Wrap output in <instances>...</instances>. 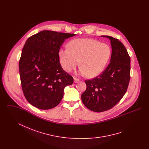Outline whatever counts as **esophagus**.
Returning a JSON list of instances; mask_svg holds the SVG:
<instances>
[{
	"label": "esophagus",
	"mask_w": 149,
	"mask_h": 149,
	"mask_svg": "<svg viewBox=\"0 0 149 149\" xmlns=\"http://www.w3.org/2000/svg\"><path fill=\"white\" fill-rule=\"evenodd\" d=\"M74 81L75 83H77L79 81V79H78L77 78H74Z\"/></svg>",
	"instance_id": "1"
}]
</instances>
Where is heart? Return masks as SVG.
<instances>
[{
	"instance_id": "heart-1",
	"label": "heart",
	"mask_w": 149,
	"mask_h": 149,
	"mask_svg": "<svg viewBox=\"0 0 149 149\" xmlns=\"http://www.w3.org/2000/svg\"><path fill=\"white\" fill-rule=\"evenodd\" d=\"M111 50L106 43L91 38L76 39L68 44V48L60 49L58 56L65 71L74 70L79 64V72L88 78L99 75L106 67L111 56Z\"/></svg>"
}]
</instances>
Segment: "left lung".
<instances>
[{
    "instance_id": "left-lung-1",
    "label": "left lung",
    "mask_w": 149,
    "mask_h": 149,
    "mask_svg": "<svg viewBox=\"0 0 149 149\" xmlns=\"http://www.w3.org/2000/svg\"><path fill=\"white\" fill-rule=\"evenodd\" d=\"M111 41L110 63L104 71L92 80H85L86 89L81 95L85 106L96 112L111 109L126 92L130 79L131 60L123 43L109 36Z\"/></svg>"
}]
</instances>
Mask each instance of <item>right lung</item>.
Instances as JSON below:
<instances>
[{
	"label": "right lung",
	"mask_w": 149,
	"mask_h": 149,
	"mask_svg": "<svg viewBox=\"0 0 149 149\" xmlns=\"http://www.w3.org/2000/svg\"><path fill=\"white\" fill-rule=\"evenodd\" d=\"M75 35L45 30L26 41L19 70L23 92L32 106L43 110L54 108L63 98L64 88L73 83L60 65L58 52L65 40Z\"/></svg>",
	"instance_id": "1"
}]
</instances>
